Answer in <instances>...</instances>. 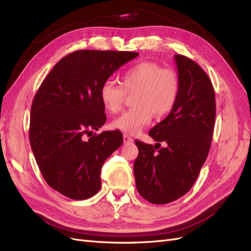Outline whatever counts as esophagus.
Returning a JSON list of instances; mask_svg holds the SVG:
<instances>
[{
	"mask_svg": "<svg viewBox=\"0 0 251 251\" xmlns=\"http://www.w3.org/2000/svg\"><path fill=\"white\" fill-rule=\"evenodd\" d=\"M124 142H125L126 144L133 143V138L131 137L130 135H126V134H125V135H124Z\"/></svg>",
	"mask_w": 251,
	"mask_h": 251,
	"instance_id": "esophagus-1",
	"label": "esophagus"
}]
</instances>
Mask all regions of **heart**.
I'll return each mask as SVG.
<instances>
[{"instance_id":"obj_1","label":"heart","mask_w":251,"mask_h":251,"mask_svg":"<svg viewBox=\"0 0 251 251\" xmlns=\"http://www.w3.org/2000/svg\"><path fill=\"white\" fill-rule=\"evenodd\" d=\"M180 80L170 68H162L155 62H141L128 68L121 75L120 85L105 81L100 88V100L109 113H117L125 101L126 94H133L134 108L113 120L112 126L126 134H136L147 126L153 113L163 117L177 102Z\"/></svg>"}]
</instances>
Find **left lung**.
<instances>
[{
    "label": "left lung",
    "mask_w": 251,
    "mask_h": 251,
    "mask_svg": "<svg viewBox=\"0 0 251 251\" xmlns=\"http://www.w3.org/2000/svg\"><path fill=\"white\" fill-rule=\"evenodd\" d=\"M174 58L180 80L177 102L149 132L155 146L135 140L139 151L134 162L136 187L154 204L173 202L192 188L207 158L215 126V90L207 74L191 58Z\"/></svg>",
    "instance_id": "obj_1"
}]
</instances>
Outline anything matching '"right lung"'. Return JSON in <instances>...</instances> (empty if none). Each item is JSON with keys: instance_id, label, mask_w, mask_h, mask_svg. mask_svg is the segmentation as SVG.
<instances>
[{"instance_id": "right-lung-1", "label": "right lung", "mask_w": 251, "mask_h": 251, "mask_svg": "<svg viewBox=\"0 0 251 251\" xmlns=\"http://www.w3.org/2000/svg\"><path fill=\"white\" fill-rule=\"evenodd\" d=\"M138 55L110 50L72 52L53 67L37 90L30 112V146L48 185L68 198L89 199L100 189L102 164L124 142L120 131L91 136L107 120L100 88Z\"/></svg>"}]
</instances>
